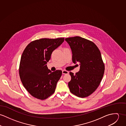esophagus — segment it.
Wrapping results in <instances>:
<instances>
[{
    "label": "esophagus",
    "instance_id": "obj_1",
    "mask_svg": "<svg viewBox=\"0 0 126 126\" xmlns=\"http://www.w3.org/2000/svg\"><path fill=\"white\" fill-rule=\"evenodd\" d=\"M62 73L63 74H67L69 73V71H67V70H62Z\"/></svg>",
    "mask_w": 126,
    "mask_h": 126
}]
</instances>
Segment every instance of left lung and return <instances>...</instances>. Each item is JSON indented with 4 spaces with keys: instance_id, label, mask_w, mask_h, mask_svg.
<instances>
[{
    "instance_id": "left-lung-1",
    "label": "left lung",
    "mask_w": 126,
    "mask_h": 126,
    "mask_svg": "<svg viewBox=\"0 0 126 126\" xmlns=\"http://www.w3.org/2000/svg\"><path fill=\"white\" fill-rule=\"evenodd\" d=\"M65 40L72 51V62L80 65L75 74L70 72V91L78 97H87L97 89L103 76L105 66L100 52L94 42L79 36Z\"/></svg>"
}]
</instances>
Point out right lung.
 <instances>
[{
	"label": "right lung",
	"instance_id": "add662e5",
	"mask_svg": "<svg viewBox=\"0 0 126 126\" xmlns=\"http://www.w3.org/2000/svg\"><path fill=\"white\" fill-rule=\"evenodd\" d=\"M64 41V38H42L31 42L25 49L20 62L19 76L25 88L34 98L45 99L55 92L62 71L51 72L46 64L52 52Z\"/></svg>",
	"mask_w": 126,
	"mask_h": 126
}]
</instances>
